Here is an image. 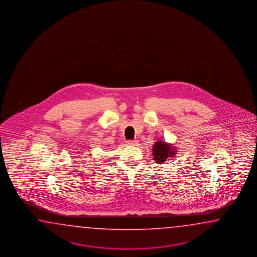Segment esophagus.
Here are the masks:
<instances>
[{
  "label": "esophagus",
  "instance_id": "esophagus-1",
  "mask_svg": "<svg viewBox=\"0 0 257 257\" xmlns=\"http://www.w3.org/2000/svg\"><path fill=\"white\" fill-rule=\"evenodd\" d=\"M137 143H138V141H126V145H128V146H135V145H137Z\"/></svg>",
  "mask_w": 257,
  "mask_h": 257
}]
</instances>
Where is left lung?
<instances>
[{
  "instance_id": "8db88e82",
  "label": "left lung",
  "mask_w": 257,
  "mask_h": 257,
  "mask_svg": "<svg viewBox=\"0 0 257 257\" xmlns=\"http://www.w3.org/2000/svg\"><path fill=\"white\" fill-rule=\"evenodd\" d=\"M176 151L175 147H172L171 144L164 141H157L152 148V155L156 163L162 164L168 160H171V158L175 157Z\"/></svg>"
}]
</instances>
